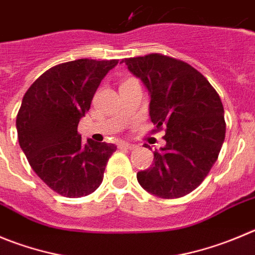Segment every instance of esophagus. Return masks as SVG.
<instances>
[{"label": "esophagus", "mask_w": 255, "mask_h": 255, "mask_svg": "<svg viewBox=\"0 0 255 255\" xmlns=\"http://www.w3.org/2000/svg\"><path fill=\"white\" fill-rule=\"evenodd\" d=\"M120 147H122V148H126V149H134V148H137V146H135V144L128 143V142H122V143H120Z\"/></svg>", "instance_id": "esophagus-1"}]
</instances>
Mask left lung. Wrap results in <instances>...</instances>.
I'll use <instances>...</instances> for the list:
<instances>
[{"label":"left lung","mask_w":255,"mask_h":255,"mask_svg":"<svg viewBox=\"0 0 255 255\" xmlns=\"http://www.w3.org/2000/svg\"><path fill=\"white\" fill-rule=\"evenodd\" d=\"M122 63L148 90L154 130L166 132V146L153 152V165L139 171L137 180L154 196H185L203 182L224 143L220 97L203 74L184 61L149 54Z\"/></svg>","instance_id":"1"}]
</instances>
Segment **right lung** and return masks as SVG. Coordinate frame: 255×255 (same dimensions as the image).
Masks as SVG:
<instances>
[{"label": "right lung", "instance_id": "add662e5", "mask_svg": "<svg viewBox=\"0 0 255 255\" xmlns=\"http://www.w3.org/2000/svg\"><path fill=\"white\" fill-rule=\"evenodd\" d=\"M118 60L79 59L45 71L25 93L16 118L18 143L31 168L59 195L82 197L103 181L113 143L78 133L82 117Z\"/></svg>", "mask_w": 255, "mask_h": 255}]
</instances>
